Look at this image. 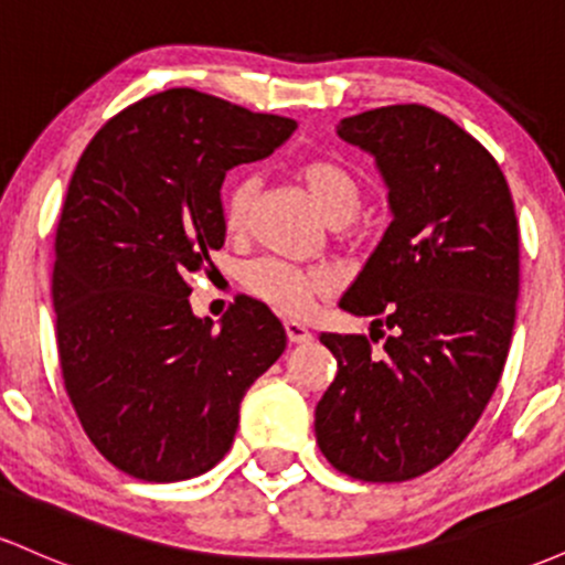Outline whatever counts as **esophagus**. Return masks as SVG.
<instances>
[{"instance_id":"esophagus-1","label":"esophagus","mask_w":565,"mask_h":565,"mask_svg":"<svg viewBox=\"0 0 565 565\" xmlns=\"http://www.w3.org/2000/svg\"><path fill=\"white\" fill-rule=\"evenodd\" d=\"M284 329H287V340L291 345H302V342L313 340V332H310V329L300 321H291V319L284 321Z\"/></svg>"}]
</instances>
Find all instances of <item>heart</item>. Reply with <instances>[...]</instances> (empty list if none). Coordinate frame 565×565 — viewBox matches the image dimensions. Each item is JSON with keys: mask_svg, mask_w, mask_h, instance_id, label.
<instances>
[{"mask_svg": "<svg viewBox=\"0 0 565 565\" xmlns=\"http://www.w3.org/2000/svg\"><path fill=\"white\" fill-rule=\"evenodd\" d=\"M297 178L302 180L310 196L319 204L321 215L332 225H345L359 215L364 204V185L355 172L342 161L319 157L302 161ZM252 193H255V178L242 174L228 185L223 201L225 228L238 233L246 223ZM244 284L252 295L270 302L284 313L302 316L308 313L316 297L327 295L334 287V276L323 268H295V265L278 260H257L246 268Z\"/></svg>", "mask_w": 565, "mask_h": 565, "instance_id": "b5f03b06", "label": "heart"}]
</instances>
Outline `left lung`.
<instances>
[{"instance_id": "left-lung-1", "label": "left lung", "mask_w": 565, "mask_h": 565, "mask_svg": "<svg viewBox=\"0 0 565 565\" xmlns=\"http://www.w3.org/2000/svg\"><path fill=\"white\" fill-rule=\"evenodd\" d=\"M337 135L372 153L391 225L340 308L387 327L321 334L337 377L316 406V440L337 470L372 483L449 459L497 391L521 284L518 220L489 151L417 103L348 116Z\"/></svg>"}]
</instances>
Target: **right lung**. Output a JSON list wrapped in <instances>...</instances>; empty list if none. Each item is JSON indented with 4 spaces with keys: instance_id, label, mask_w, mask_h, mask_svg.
<instances>
[{
    "instance_id": "1",
    "label": "right lung",
    "mask_w": 565,
    "mask_h": 565,
    "mask_svg": "<svg viewBox=\"0 0 565 565\" xmlns=\"http://www.w3.org/2000/svg\"><path fill=\"white\" fill-rule=\"evenodd\" d=\"M295 129L174 87L116 114L71 174L55 236L57 355L84 433L127 476L172 483L215 468L244 393L287 348L252 297L220 327L193 316L188 276L215 268L225 242V172Z\"/></svg>"
}]
</instances>
